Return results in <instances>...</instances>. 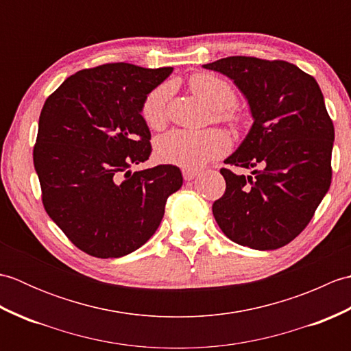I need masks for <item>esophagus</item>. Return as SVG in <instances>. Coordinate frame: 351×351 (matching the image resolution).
Instances as JSON below:
<instances>
[{
    "instance_id": "34e87169",
    "label": "esophagus",
    "mask_w": 351,
    "mask_h": 351,
    "mask_svg": "<svg viewBox=\"0 0 351 351\" xmlns=\"http://www.w3.org/2000/svg\"><path fill=\"white\" fill-rule=\"evenodd\" d=\"M182 175H184V180H185V181H193V180H195V178L197 176V170L184 169V170H182Z\"/></svg>"
}]
</instances>
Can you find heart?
Here are the masks:
<instances>
[{"label":"heart","instance_id":"1","mask_svg":"<svg viewBox=\"0 0 351 351\" xmlns=\"http://www.w3.org/2000/svg\"><path fill=\"white\" fill-rule=\"evenodd\" d=\"M190 87L211 108L219 110L223 121L240 122L241 117L230 108L235 102V92L228 81L211 73L191 77ZM171 87L162 84L149 93L143 106V117L149 126L161 128L167 121V106ZM230 147V138L221 130L191 131L173 130L164 134L155 143V155L161 162L196 170L210 161L225 155Z\"/></svg>","mask_w":351,"mask_h":351}]
</instances>
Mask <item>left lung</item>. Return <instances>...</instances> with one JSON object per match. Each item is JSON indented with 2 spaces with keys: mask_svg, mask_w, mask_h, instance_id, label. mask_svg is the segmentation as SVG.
<instances>
[{
  "mask_svg": "<svg viewBox=\"0 0 351 351\" xmlns=\"http://www.w3.org/2000/svg\"><path fill=\"white\" fill-rule=\"evenodd\" d=\"M202 68L234 81L253 121L225 160L252 171L220 170L226 191L213 205L214 219L237 244L279 249L306 228L330 187L335 130L322 88L282 60L226 57Z\"/></svg>",
  "mask_w": 351,
  "mask_h": 351,
  "instance_id": "1",
  "label": "left lung"
}]
</instances>
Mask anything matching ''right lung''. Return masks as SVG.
I'll list each match as a JSON object with an SVG mask.
<instances>
[{
  "instance_id": "1",
  "label": "right lung",
  "mask_w": 351,
  "mask_h": 351,
  "mask_svg": "<svg viewBox=\"0 0 351 351\" xmlns=\"http://www.w3.org/2000/svg\"><path fill=\"white\" fill-rule=\"evenodd\" d=\"M171 72L102 64L66 78L45 101L33 152L43 206L88 255L121 258L141 247L182 187L171 164L131 170L152 152L145 101Z\"/></svg>"
}]
</instances>
